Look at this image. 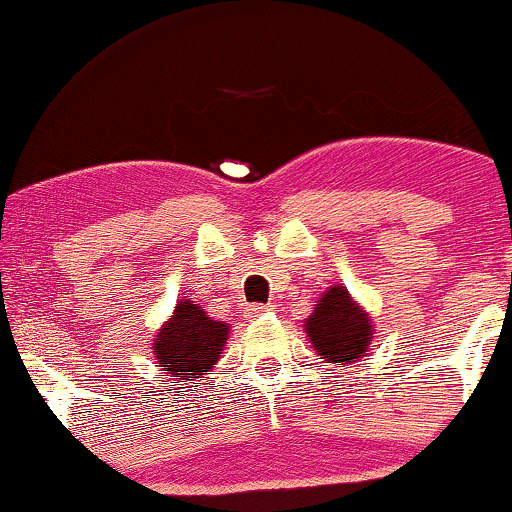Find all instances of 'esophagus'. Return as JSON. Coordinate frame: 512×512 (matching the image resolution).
<instances>
[{
  "label": "esophagus",
  "mask_w": 512,
  "mask_h": 512,
  "mask_svg": "<svg viewBox=\"0 0 512 512\" xmlns=\"http://www.w3.org/2000/svg\"><path fill=\"white\" fill-rule=\"evenodd\" d=\"M270 311H273V308H270V306L254 304V306H249V308H246V318L256 320V318H261V315H266V313H270Z\"/></svg>",
  "instance_id": "obj_1"
}]
</instances>
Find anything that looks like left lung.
<instances>
[{"mask_svg":"<svg viewBox=\"0 0 512 512\" xmlns=\"http://www.w3.org/2000/svg\"><path fill=\"white\" fill-rule=\"evenodd\" d=\"M304 330L318 356H323L325 363L337 365H349L365 356L375 334L370 315L339 285L320 296L306 318Z\"/></svg>","mask_w":512,"mask_h":512,"instance_id":"8db88e82","label":"left lung"}]
</instances>
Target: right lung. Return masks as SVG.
Wrapping results in <instances>:
<instances>
[{
    "instance_id": "obj_1",
    "label": "right lung",
    "mask_w": 512,
    "mask_h": 512,
    "mask_svg": "<svg viewBox=\"0 0 512 512\" xmlns=\"http://www.w3.org/2000/svg\"><path fill=\"white\" fill-rule=\"evenodd\" d=\"M230 327L223 320H211L204 308L194 301L182 299L156 332L154 356L159 368L175 380H199L208 375L225 349Z\"/></svg>"
}]
</instances>
